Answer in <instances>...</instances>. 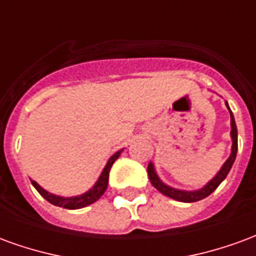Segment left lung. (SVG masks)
I'll return each instance as SVG.
<instances>
[{
    "label": "left lung",
    "mask_w": 256,
    "mask_h": 256,
    "mask_svg": "<svg viewBox=\"0 0 256 256\" xmlns=\"http://www.w3.org/2000/svg\"><path fill=\"white\" fill-rule=\"evenodd\" d=\"M226 106H228V110H229V106H228V102H226ZM230 112V136H232V141H233V144H232V154L229 156V159L225 162V164L222 166L218 174L215 176L211 181H210L204 188L198 189V190H192V192H188V190H180V189H174L170 188V186H167L164 184L156 176L155 168H154V164L150 162V164H148V176H150V184L155 186L158 190L160 193H163L164 196H168V198H174V200H178V202H182V203H193V202H198V200H202V198H207L210 196L211 193L214 192L215 189L220 186V184L224 181L228 176V172H230L232 166H233V163H234V159H236L237 155V128H236V122H234V118H233V114Z\"/></svg>",
    "instance_id": "1"
}]
</instances>
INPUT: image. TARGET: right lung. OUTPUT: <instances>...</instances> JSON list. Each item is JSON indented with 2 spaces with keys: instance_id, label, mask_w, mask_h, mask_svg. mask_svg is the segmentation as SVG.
Returning <instances> with one entry per match:
<instances>
[{
  "instance_id": "1",
  "label": "right lung",
  "mask_w": 256,
  "mask_h": 256,
  "mask_svg": "<svg viewBox=\"0 0 256 256\" xmlns=\"http://www.w3.org/2000/svg\"><path fill=\"white\" fill-rule=\"evenodd\" d=\"M120 152L122 150H119L116 154H114L111 156V159L108 160L106 163V166L104 167V170L101 172L100 178L97 180V182L94 184V186L88 190L84 194H80V196H75V198H60V196H56V194H52V193L46 192L45 189H42L36 181H31L32 185H34V188L40 192L42 198H46L49 203H52L53 206H58V207H63V208H68V210H78L82 208V207H86V206H89V204L94 203L97 202L98 198L104 194L106 192V186H108V177H110V170H111L112 164H114V162L116 160L119 155H120Z\"/></svg>"
}]
</instances>
